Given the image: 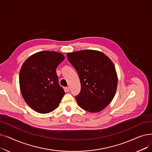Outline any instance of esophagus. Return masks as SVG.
Segmentation results:
<instances>
[{"label":"esophagus","instance_id":"obj_1","mask_svg":"<svg viewBox=\"0 0 152 152\" xmlns=\"http://www.w3.org/2000/svg\"><path fill=\"white\" fill-rule=\"evenodd\" d=\"M65 91H66V92H68L69 91V87H65Z\"/></svg>","mask_w":152,"mask_h":152}]
</instances>
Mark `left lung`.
<instances>
[{
  "label": "left lung",
  "mask_w": 152,
  "mask_h": 152,
  "mask_svg": "<svg viewBox=\"0 0 152 152\" xmlns=\"http://www.w3.org/2000/svg\"><path fill=\"white\" fill-rule=\"evenodd\" d=\"M66 56L80 79L77 104L89 112H99L112 101L116 91L118 77L113 62L104 53L93 50L68 53Z\"/></svg>",
  "instance_id": "8db88e82"
}]
</instances>
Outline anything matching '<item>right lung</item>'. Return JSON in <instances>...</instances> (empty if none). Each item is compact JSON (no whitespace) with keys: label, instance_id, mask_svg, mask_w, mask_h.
<instances>
[{"label":"right lung","instance_id":"right-lung-1","mask_svg":"<svg viewBox=\"0 0 152 152\" xmlns=\"http://www.w3.org/2000/svg\"><path fill=\"white\" fill-rule=\"evenodd\" d=\"M65 59L61 53L37 52L24 62L20 71V87L27 104L40 113L57 108L65 91L58 84L56 68Z\"/></svg>","mask_w":152,"mask_h":152}]
</instances>
